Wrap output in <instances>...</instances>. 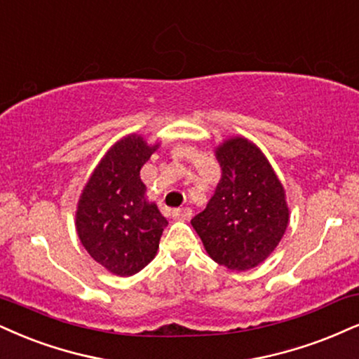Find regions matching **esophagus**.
Segmentation results:
<instances>
[{
  "mask_svg": "<svg viewBox=\"0 0 359 359\" xmlns=\"http://www.w3.org/2000/svg\"><path fill=\"white\" fill-rule=\"evenodd\" d=\"M172 219H178V221H187L193 216V211L189 208H176V210L171 211Z\"/></svg>",
  "mask_w": 359,
  "mask_h": 359,
  "instance_id": "obj_1",
  "label": "esophagus"
}]
</instances>
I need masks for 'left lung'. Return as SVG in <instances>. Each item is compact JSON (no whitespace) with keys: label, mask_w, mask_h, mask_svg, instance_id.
Returning <instances> with one entry per match:
<instances>
[{"label":"left lung","mask_w":359,"mask_h":359,"mask_svg":"<svg viewBox=\"0 0 359 359\" xmlns=\"http://www.w3.org/2000/svg\"><path fill=\"white\" fill-rule=\"evenodd\" d=\"M216 158L221 180L191 224L216 263L246 271L263 263L286 231L285 189L259 148L245 138L228 140Z\"/></svg>","instance_id":"8db88e82"}]
</instances>
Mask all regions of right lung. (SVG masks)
<instances>
[{"label": "right lung", "mask_w": 359, "mask_h": 359, "mask_svg": "<svg viewBox=\"0 0 359 359\" xmlns=\"http://www.w3.org/2000/svg\"><path fill=\"white\" fill-rule=\"evenodd\" d=\"M158 144L131 135L104 154L83 189L76 231L91 258L118 276L141 271L156 256L168 221L144 198L141 168Z\"/></svg>", "instance_id": "right-lung-1"}]
</instances>
